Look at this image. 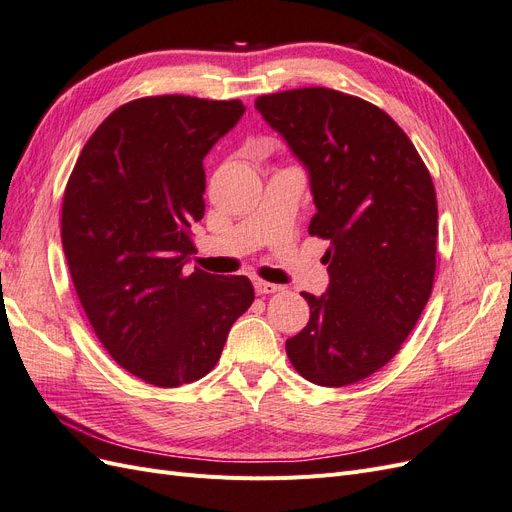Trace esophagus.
Segmentation results:
<instances>
[{
	"mask_svg": "<svg viewBox=\"0 0 512 512\" xmlns=\"http://www.w3.org/2000/svg\"><path fill=\"white\" fill-rule=\"evenodd\" d=\"M254 288H256L258 294H273V292H277V290H282V286L265 282V280H256V282H254Z\"/></svg>",
	"mask_w": 512,
	"mask_h": 512,
	"instance_id": "obj_1",
	"label": "esophagus"
}]
</instances>
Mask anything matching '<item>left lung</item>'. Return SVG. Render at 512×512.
Returning <instances> with one entry per match:
<instances>
[{"label": "left lung", "mask_w": 512, "mask_h": 512, "mask_svg": "<svg viewBox=\"0 0 512 512\" xmlns=\"http://www.w3.org/2000/svg\"><path fill=\"white\" fill-rule=\"evenodd\" d=\"M309 173V235L329 241V290L303 292L307 327L286 342L320 386L359 382L389 363L421 318L436 275L438 203L416 147L382 108L327 87L256 98Z\"/></svg>", "instance_id": "1"}]
</instances>
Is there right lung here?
Listing matches in <instances>:
<instances>
[{
    "instance_id": "right-lung-1",
    "label": "right lung",
    "mask_w": 512,
    "mask_h": 512,
    "mask_svg": "<svg viewBox=\"0 0 512 512\" xmlns=\"http://www.w3.org/2000/svg\"><path fill=\"white\" fill-rule=\"evenodd\" d=\"M243 113L241 100H132L91 134L66 185L61 243L89 324L117 365L162 389L207 376L254 303L245 275L183 271L205 215L203 158Z\"/></svg>"
}]
</instances>
